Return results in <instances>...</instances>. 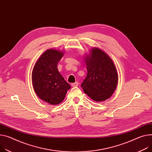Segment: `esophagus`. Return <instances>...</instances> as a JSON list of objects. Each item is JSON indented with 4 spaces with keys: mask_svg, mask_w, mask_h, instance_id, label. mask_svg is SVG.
<instances>
[{
    "mask_svg": "<svg viewBox=\"0 0 152 152\" xmlns=\"http://www.w3.org/2000/svg\"><path fill=\"white\" fill-rule=\"evenodd\" d=\"M78 82H75V83H73L71 84V86L72 87H77V86H78Z\"/></svg>",
    "mask_w": 152,
    "mask_h": 152,
    "instance_id": "1",
    "label": "esophagus"
}]
</instances>
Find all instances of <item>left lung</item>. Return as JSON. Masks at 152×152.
<instances>
[{"mask_svg":"<svg viewBox=\"0 0 152 152\" xmlns=\"http://www.w3.org/2000/svg\"><path fill=\"white\" fill-rule=\"evenodd\" d=\"M87 76L81 83L85 94L97 102L110 98L118 83V74L110 56L98 48L85 55Z\"/></svg>","mask_w":152,"mask_h":152,"instance_id":"left-lung-1","label":"left lung"}]
</instances>
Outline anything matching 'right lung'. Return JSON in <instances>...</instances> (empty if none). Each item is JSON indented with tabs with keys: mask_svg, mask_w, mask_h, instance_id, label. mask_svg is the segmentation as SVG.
Returning <instances> with one entry per match:
<instances>
[{
	"mask_svg": "<svg viewBox=\"0 0 152 152\" xmlns=\"http://www.w3.org/2000/svg\"><path fill=\"white\" fill-rule=\"evenodd\" d=\"M64 52L49 49L38 58L31 74L32 85L38 97L50 104H60L71 88L58 70Z\"/></svg>",
	"mask_w": 152,
	"mask_h": 152,
	"instance_id": "add662e5",
	"label": "right lung"
}]
</instances>
